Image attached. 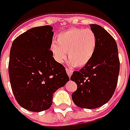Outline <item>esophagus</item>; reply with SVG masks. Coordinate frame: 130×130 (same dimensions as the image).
Returning <instances> with one entry per match:
<instances>
[{
	"label": "esophagus",
	"instance_id": "34e87169",
	"mask_svg": "<svg viewBox=\"0 0 130 130\" xmlns=\"http://www.w3.org/2000/svg\"><path fill=\"white\" fill-rule=\"evenodd\" d=\"M66 71H67V73L68 76L70 77H71V75H72V72H73V70H72L71 69L66 68Z\"/></svg>",
	"mask_w": 130,
	"mask_h": 130
}]
</instances>
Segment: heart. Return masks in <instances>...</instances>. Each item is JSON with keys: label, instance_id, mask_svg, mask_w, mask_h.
I'll use <instances>...</instances> for the list:
<instances>
[{"label": "heart", "instance_id": "b5f03b06", "mask_svg": "<svg viewBox=\"0 0 130 130\" xmlns=\"http://www.w3.org/2000/svg\"><path fill=\"white\" fill-rule=\"evenodd\" d=\"M96 46L97 37L92 30L71 28L57 35L50 50L57 62L63 61L67 53L71 65L83 67L93 58Z\"/></svg>", "mask_w": 130, "mask_h": 130}]
</instances>
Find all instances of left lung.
I'll return each instance as SVG.
<instances>
[{"mask_svg": "<svg viewBox=\"0 0 130 130\" xmlns=\"http://www.w3.org/2000/svg\"><path fill=\"white\" fill-rule=\"evenodd\" d=\"M97 37L93 58L80 71H75L71 80L77 88L72 98L78 107L97 108L106 104L114 94L119 74L120 62L117 44L107 30L96 24L90 25Z\"/></svg>", "mask_w": 130, "mask_h": 130, "instance_id": "obj_1", "label": "left lung"}]
</instances>
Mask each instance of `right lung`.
Wrapping results in <instances>:
<instances>
[{
    "label": "right lung",
    "instance_id": "1",
    "mask_svg": "<svg viewBox=\"0 0 130 130\" xmlns=\"http://www.w3.org/2000/svg\"><path fill=\"white\" fill-rule=\"evenodd\" d=\"M53 34L50 25L35 27L17 37L11 44V86L17 102L29 111L49 109L53 93L69 80L64 67L50 52Z\"/></svg>",
    "mask_w": 130,
    "mask_h": 130
}]
</instances>
